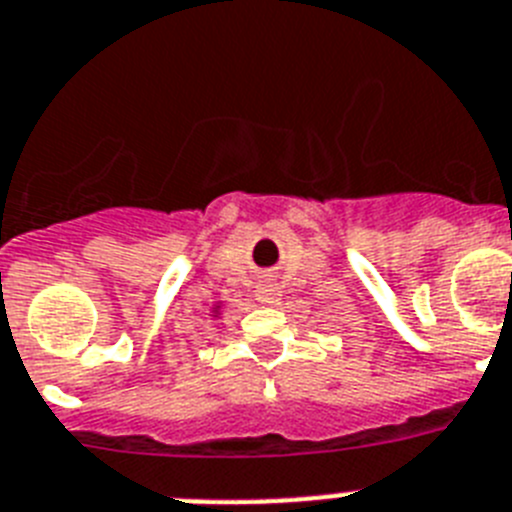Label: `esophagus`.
<instances>
[{"mask_svg": "<svg viewBox=\"0 0 512 512\" xmlns=\"http://www.w3.org/2000/svg\"><path fill=\"white\" fill-rule=\"evenodd\" d=\"M278 296H281V291H278V286H275L273 281H262L260 288H257V299H260V304H275Z\"/></svg>", "mask_w": 512, "mask_h": 512, "instance_id": "34e87169", "label": "esophagus"}]
</instances>
